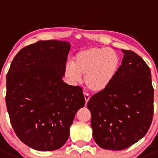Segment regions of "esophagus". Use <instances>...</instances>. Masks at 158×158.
<instances>
[{"mask_svg":"<svg viewBox=\"0 0 158 158\" xmlns=\"http://www.w3.org/2000/svg\"><path fill=\"white\" fill-rule=\"evenodd\" d=\"M84 96H85V104H87L88 101H89V94L86 93H84Z\"/></svg>","mask_w":158,"mask_h":158,"instance_id":"1","label":"esophagus"}]
</instances>
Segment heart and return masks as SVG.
Masks as SVG:
<instances>
[{
  "label": "heart",
  "instance_id": "1",
  "mask_svg": "<svg viewBox=\"0 0 158 158\" xmlns=\"http://www.w3.org/2000/svg\"><path fill=\"white\" fill-rule=\"evenodd\" d=\"M120 59L111 48L91 47L78 51L73 62L65 65L63 75L70 83H76L85 75V84L89 90L99 93L105 90L115 78Z\"/></svg>",
  "mask_w": 158,
  "mask_h": 158
}]
</instances>
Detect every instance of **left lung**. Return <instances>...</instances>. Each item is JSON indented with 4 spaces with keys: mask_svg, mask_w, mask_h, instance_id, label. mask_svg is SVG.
<instances>
[{
    "mask_svg": "<svg viewBox=\"0 0 158 158\" xmlns=\"http://www.w3.org/2000/svg\"><path fill=\"white\" fill-rule=\"evenodd\" d=\"M124 53L122 64L109 86L89 99L93 139L100 147L122 150L147 133L153 115L151 72L139 55Z\"/></svg>",
    "mask_w": 158,
    "mask_h": 158,
    "instance_id": "1",
    "label": "left lung"
}]
</instances>
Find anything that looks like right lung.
<instances>
[{
    "label": "right lung",
    "instance_id": "right-lung-1",
    "mask_svg": "<svg viewBox=\"0 0 158 158\" xmlns=\"http://www.w3.org/2000/svg\"><path fill=\"white\" fill-rule=\"evenodd\" d=\"M70 44L38 41L21 49L6 77V106L15 133L40 151L62 147L69 127L85 100L83 89L63 81Z\"/></svg>",
    "mask_w": 158,
    "mask_h": 158
}]
</instances>
